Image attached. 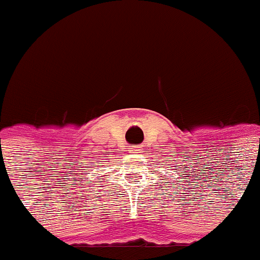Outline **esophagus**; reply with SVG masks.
Listing matches in <instances>:
<instances>
[{"label": "esophagus", "mask_w": 260, "mask_h": 260, "mask_svg": "<svg viewBox=\"0 0 260 260\" xmlns=\"http://www.w3.org/2000/svg\"><path fill=\"white\" fill-rule=\"evenodd\" d=\"M130 151H133V152L134 153H141V147H133V150H130Z\"/></svg>", "instance_id": "1"}]
</instances>
